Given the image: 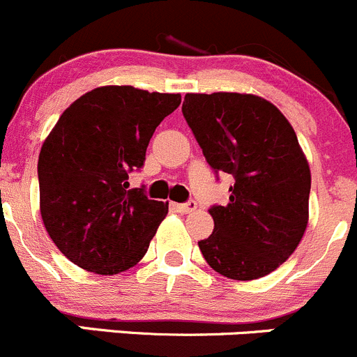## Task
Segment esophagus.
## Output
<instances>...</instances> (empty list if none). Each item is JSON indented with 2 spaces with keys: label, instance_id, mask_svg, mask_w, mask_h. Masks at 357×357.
Wrapping results in <instances>:
<instances>
[{
  "label": "esophagus",
  "instance_id": "34e87169",
  "mask_svg": "<svg viewBox=\"0 0 357 357\" xmlns=\"http://www.w3.org/2000/svg\"><path fill=\"white\" fill-rule=\"evenodd\" d=\"M172 206H174L177 211H180V213H190V211L196 210L197 203L194 199H189L187 203H174Z\"/></svg>",
  "mask_w": 357,
  "mask_h": 357
}]
</instances>
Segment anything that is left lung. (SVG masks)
I'll use <instances>...</instances> for the list:
<instances>
[{
	"instance_id": "obj_1",
	"label": "left lung",
	"mask_w": 357,
	"mask_h": 357,
	"mask_svg": "<svg viewBox=\"0 0 357 357\" xmlns=\"http://www.w3.org/2000/svg\"><path fill=\"white\" fill-rule=\"evenodd\" d=\"M183 118L215 174H229V203L210 208L213 232L201 253L229 280L276 271L295 252L309 220L310 170L283 112L252 93H187Z\"/></svg>"
}]
</instances>
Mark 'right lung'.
Returning <instances> with one entry per match:
<instances>
[{
    "mask_svg": "<svg viewBox=\"0 0 357 357\" xmlns=\"http://www.w3.org/2000/svg\"><path fill=\"white\" fill-rule=\"evenodd\" d=\"M180 93L98 86L74 100L38 160L40 210L55 246L77 267L112 276L137 266L168 203L128 189L156 126Z\"/></svg>",
    "mask_w": 357,
    "mask_h": 357,
    "instance_id": "obj_1",
    "label": "right lung"
}]
</instances>
